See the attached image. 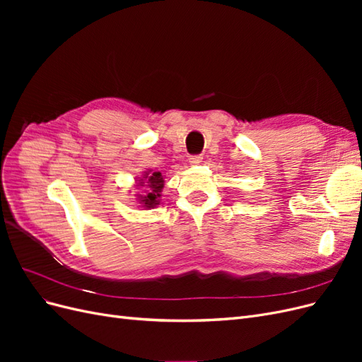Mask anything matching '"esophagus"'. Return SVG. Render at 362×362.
I'll use <instances>...</instances> for the list:
<instances>
[{
  "mask_svg": "<svg viewBox=\"0 0 362 362\" xmlns=\"http://www.w3.org/2000/svg\"><path fill=\"white\" fill-rule=\"evenodd\" d=\"M189 163L193 164V166H196V164H201L202 163V156H190Z\"/></svg>",
  "mask_w": 362,
  "mask_h": 362,
  "instance_id": "obj_1",
  "label": "esophagus"
}]
</instances>
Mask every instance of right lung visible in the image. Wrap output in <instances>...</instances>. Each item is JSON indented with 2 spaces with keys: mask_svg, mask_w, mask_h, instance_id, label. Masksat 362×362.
<instances>
[{
  "mask_svg": "<svg viewBox=\"0 0 362 362\" xmlns=\"http://www.w3.org/2000/svg\"><path fill=\"white\" fill-rule=\"evenodd\" d=\"M137 185H146L149 189L145 194H137V201L144 208H156L160 204V196L164 187V180L161 172H145V177L140 178Z\"/></svg>",
  "mask_w": 362,
  "mask_h": 362,
  "instance_id": "right-lung-1",
  "label": "right lung"
}]
</instances>
